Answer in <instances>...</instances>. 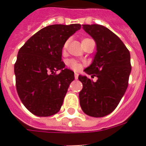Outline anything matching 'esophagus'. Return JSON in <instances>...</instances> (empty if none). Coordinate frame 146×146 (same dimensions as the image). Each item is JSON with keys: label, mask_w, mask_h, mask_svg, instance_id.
Instances as JSON below:
<instances>
[{"label": "esophagus", "mask_w": 146, "mask_h": 146, "mask_svg": "<svg viewBox=\"0 0 146 146\" xmlns=\"http://www.w3.org/2000/svg\"><path fill=\"white\" fill-rule=\"evenodd\" d=\"M74 76H75L76 80H77L78 76H79V74H78L77 73H74Z\"/></svg>", "instance_id": "1"}]
</instances>
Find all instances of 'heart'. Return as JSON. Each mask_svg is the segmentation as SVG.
<instances>
[{
    "mask_svg": "<svg viewBox=\"0 0 146 146\" xmlns=\"http://www.w3.org/2000/svg\"><path fill=\"white\" fill-rule=\"evenodd\" d=\"M89 40L91 39H90V38H83V39H82L81 43H82V44H86L87 42H89ZM67 45H68V41H66V42H64V45H63V50H66V48H67ZM67 65H68L72 70L76 71L79 70H80V69L82 68V64H81L80 62L78 61V60H76L74 59L70 60L67 62Z\"/></svg>",
    "mask_w": 146,
    "mask_h": 146,
    "instance_id": "b5f03b06",
    "label": "heart"
}]
</instances>
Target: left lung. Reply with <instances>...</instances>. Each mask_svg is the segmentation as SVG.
<instances>
[{
	"label": "left lung",
	"mask_w": 146,
	"mask_h": 146,
	"mask_svg": "<svg viewBox=\"0 0 146 146\" xmlns=\"http://www.w3.org/2000/svg\"><path fill=\"white\" fill-rule=\"evenodd\" d=\"M82 26L97 45L93 62L84 71L98 80L95 82L79 76L83 86L79 94L80 104L87 115L102 117L113 111L127 90L131 72L130 54L117 35L106 27L97 24Z\"/></svg>",
	"instance_id": "obj_1"
}]
</instances>
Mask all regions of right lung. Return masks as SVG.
Segmentation results:
<instances>
[{"label": "right lung", "instance_id": "right-lung-1", "mask_svg": "<svg viewBox=\"0 0 146 146\" xmlns=\"http://www.w3.org/2000/svg\"><path fill=\"white\" fill-rule=\"evenodd\" d=\"M80 24L50 25L33 35L19 50L14 64L19 98L31 113L49 117L61 108L74 73L65 69L62 49ZM60 69L62 72L56 73Z\"/></svg>", "mask_w": 146, "mask_h": 146}]
</instances>
